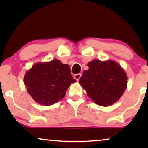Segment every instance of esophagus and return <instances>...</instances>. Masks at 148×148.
I'll list each match as a JSON object with an SVG mask.
<instances>
[{"mask_svg": "<svg viewBox=\"0 0 148 148\" xmlns=\"http://www.w3.org/2000/svg\"><path fill=\"white\" fill-rule=\"evenodd\" d=\"M81 74H75V75L74 76V79L76 80V81H79V80L80 79V78H81Z\"/></svg>", "mask_w": 148, "mask_h": 148, "instance_id": "1", "label": "esophagus"}]
</instances>
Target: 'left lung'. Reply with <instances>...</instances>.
Returning a JSON list of instances; mask_svg holds the SVG:
<instances>
[{
	"mask_svg": "<svg viewBox=\"0 0 148 148\" xmlns=\"http://www.w3.org/2000/svg\"><path fill=\"white\" fill-rule=\"evenodd\" d=\"M83 72L79 84L97 105L111 106L120 99L127 86V76L115 61L93 60Z\"/></svg>",
	"mask_w": 148,
	"mask_h": 148,
	"instance_id": "8db88e82",
	"label": "left lung"
}]
</instances>
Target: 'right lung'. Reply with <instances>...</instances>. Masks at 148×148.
Returning <instances> with one entry per match:
<instances>
[{"instance_id":"right-lung-1","label":"right lung","mask_w":148,"mask_h":148,"mask_svg":"<svg viewBox=\"0 0 148 148\" xmlns=\"http://www.w3.org/2000/svg\"><path fill=\"white\" fill-rule=\"evenodd\" d=\"M74 82L76 80L71 74L69 66L56 59L37 62L24 76L27 92L34 101L45 106L62 99L69 86Z\"/></svg>"}]
</instances>
